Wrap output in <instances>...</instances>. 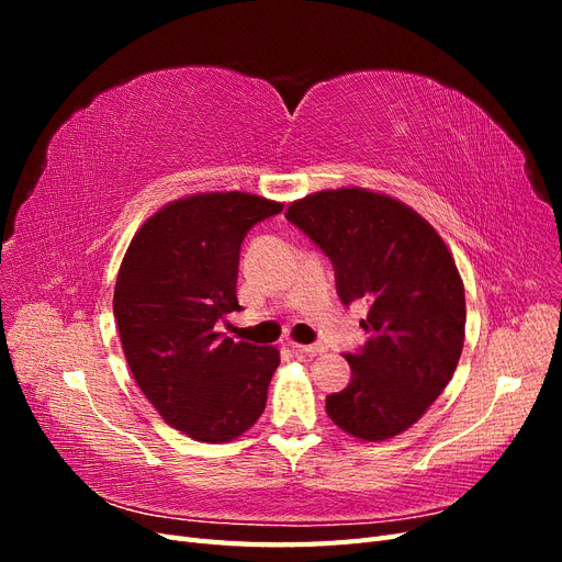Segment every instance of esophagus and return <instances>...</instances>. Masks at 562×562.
Here are the masks:
<instances>
[{"label": "esophagus", "instance_id": "obj_1", "mask_svg": "<svg viewBox=\"0 0 562 562\" xmlns=\"http://www.w3.org/2000/svg\"><path fill=\"white\" fill-rule=\"evenodd\" d=\"M293 349L297 351V353H304V356H318V353H323L326 351V347L323 345H293Z\"/></svg>", "mask_w": 562, "mask_h": 562}]
</instances>
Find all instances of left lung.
Segmentation results:
<instances>
[{
	"instance_id": "left-lung-1",
	"label": "left lung",
	"mask_w": 562,
	"mask_h": 562,
	"mask_svg": "<svg viewBox=\"0 0 562 562\" xmlns=\"http://www.w3.org/2000/svg\"><path fill=\"white\" fill-rule=\"evenodd\" d=\"M285 217L328 255L345 307L368 304V339L345 353L351 382L326 398L328 417L363 440L413 427L464 347V283L448 246L405 203L359 187L300 199Z\"/></svg>"
}]
</instances>
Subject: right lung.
<instances>
[{"instance_id":"add662e5","label":"right lung","mask_w":562,"mask_h":562,"mask_svg":"<svg viewBox=\"0 0 562 562\" xmlns=\"http://www.w3.org/2000/svg\"><path fill=\"white\" fill-rule=\"evenodd\" d=\"M244 192L168 203L133 236L114 285V318L133 380L159 415L190 438L227 443L267 405L277 347L215 333L239 312L236 277L246 234L281 213Z\"/></svg>"}]
</instances>
